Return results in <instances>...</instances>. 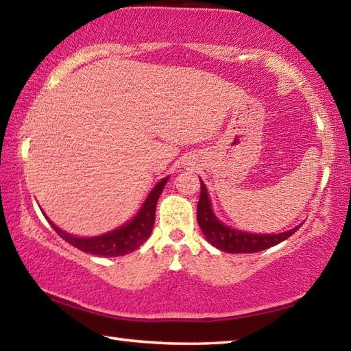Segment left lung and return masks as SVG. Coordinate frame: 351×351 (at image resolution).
<instances>
[{
	"label": "left lung",
	"mask_w": 351,
	"mask_h": 351,
	"mask_svg": "<svg viewBox=\"0 0 351 351\" xmlns=\"http://www.w3.org/2000/svg\"><path fill=\"white\" fill-rule=\"evenodd\" d=\"M197 218L201 230L212 246L229 254H252L276 246L293 235L300 226L282 234H249L223 224L212 210L209 193L201 181V195L197 207Z\"/></svg>",
	"instance_id": "obj_1"
}]
</instances>
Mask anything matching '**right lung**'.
<instances>
[{"label":"right lung","instance_id":"obj_1","mask_svg":"<svg viewBox=\"0 0 351 351\" xmlns=\"http://www.w3.org/2000/svg\"><path fill=\"white\" fill-rule=\"evenodd\" d=\"M169 178L159 181L154 189L148 195L145 203L142 204L141 210L138 212L132 221L121 226L108 234L99 235V237H90V239H82V237H74L68 232H64L60 228L49 221L52 229L62 237L64 241L69 245L80 249V251L93 255H100V257H119V255H125L138 249L142 243H144L152 234L153 224H154V212H156L158 198L161 197L162 189L167 182Z\"/></svg>","mask_w":351,"mask_h":351}]
</instances>
